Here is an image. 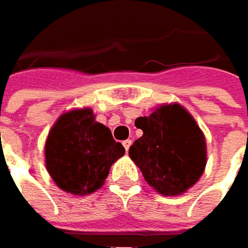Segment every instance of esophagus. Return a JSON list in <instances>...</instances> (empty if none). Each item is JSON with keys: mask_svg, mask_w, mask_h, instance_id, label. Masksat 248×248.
<instances>
[{"mask_svg": "<svg viewBox=\"0 0 248 248\" xmlns=\"http://www.w3.org/2000/svg\"><path fill=\"white\" fill-rule=\"evenodd\" d=\"M130 145H132V140H130V139H126V140H124V149H126V152L129 151Z\"/></svg>", "mask_w": 248, "mask_h": 248, "instance_id": "34e87169", "label": "esophagus"}]
</instances>
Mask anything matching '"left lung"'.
<instances>
[{
	"label": "left lung",
	"mask_w": 248,
	"mask_h": 248,
	"mask_svg": "<svg viewBox=\"0 0 248 248\" xmlns=\"http://www.w3.org/2000/svg\"><path fill=\"white\" fill-rule=\"evenodd\" d=\"M135 124L143 135L129 148V156L154 189L173 197L200 179L207 164L205 138L181 105H162Z\"/></svg>",
	"instance_id": "8db88e82"
}]
</instances>
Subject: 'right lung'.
Returning <instances> with one entry per match:
<instances>
[{
  "mask_svg": "<svg viewBox=\"0 0 248 248\" xmlns=\"http://www.w3.org/2000/svg\"><path fill=\"white\" fill-rule=\"evenodd\" d=\"M46 167L66 192L87 195L99 189L124 148L105 124L94 121L90 109L63 113L46 140Z\"/></svg>",
  "mask_w": 248,
  "mask_h": 248,
  "instance_id": "obj_1",
  "label": "right lung"
}]
</instances>
